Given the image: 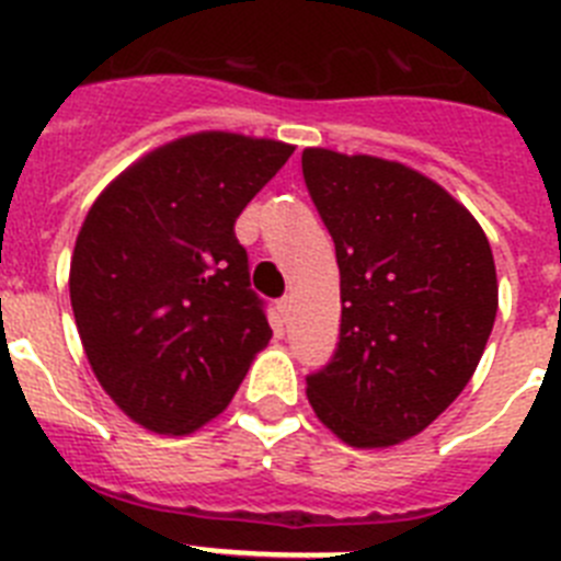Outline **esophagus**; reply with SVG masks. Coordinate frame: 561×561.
<instances>
[{"label": "esophagus", "instance_id": "obj_1", "mask_svg": "<svg viewBox=\"0 0 561 561\" xmlns=\"http://www.w3.org/2000/svg\"><path fill=\"white\" fill-rule=\"evenodd\" d=\"M277 311H280V314H284V317H289L291 295H286V297H280V300H277Z\"/></svg>", "mask_w": 561, "mask_h": 561}]
</instances>
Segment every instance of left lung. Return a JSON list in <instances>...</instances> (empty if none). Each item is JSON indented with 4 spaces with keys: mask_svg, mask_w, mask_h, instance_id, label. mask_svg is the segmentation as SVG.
<instances>
[{
    "mask_svg": "<svg viewBox=\"0 0 561 561\" xmlns=\"http://www.w3.org/2000/svg\"><path fill=\"white\" fill-rule=\"evenodd\" d=\"M304 176L336 247L340 345L306 379L314 415L348 447L413 438L472 379L497 317L483 227L415 168L306 148Z\"/></svg>",
    "mask_w": 561,
    "mask_h": 561,
    "instance_id": "1",
    "label": "left lung"
}]
</instances>
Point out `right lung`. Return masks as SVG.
<instances>
[{
    "instance_id": "add662e5",
    "label": "right lung",
    "mask_w": 561,
    "mask_h": 561,
    "mask_svg": "<svg viewBox=\"0 0 561 561\" xmlns=\"http://www.w3.org/2000/svg\"><path fill=\"white\" fill-rule=\"evenodd\" d=\"M291 151L270 137L185 134L142 153L89 207L69 300L92 374L134 424L196 433L270 345L232 225Z\"/></svg>"
}]
</instances>
